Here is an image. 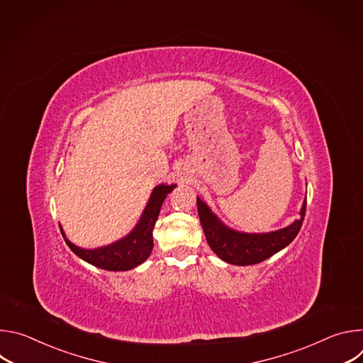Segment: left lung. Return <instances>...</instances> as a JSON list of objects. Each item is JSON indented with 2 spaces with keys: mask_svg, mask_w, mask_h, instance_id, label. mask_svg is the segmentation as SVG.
I'll return each mask as SVG.
<instances>
[{
  "mask_svg": "<svg viewBox=\"0 0 363 363\" xmlns=\"http://www.w3.org/2000/svg\"><path fill=\"white\" fill-rule=\"evenodd\" d=\"M196 206L206 242L221 260L235 266H252L262 263L287 247L298 234L306 214L304 199L300 218L289 227L272 233L248 234L238 233L224 225L210 210V206L199 199V196L196 198Z\"/></svg>",
  "mask_w": 363,
  "mask_h": 363,
  "instance_id": "left-lung-1",
  "label": "left lung"
}]
</instances>
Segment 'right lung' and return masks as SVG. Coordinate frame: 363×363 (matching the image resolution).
Here are the masks:
<instances>
[{
  "label": "right lung",
  "mask_w": 363,
  "mask_h": 363,
  "mask_svg": "<svg viewBox=\"0 0 363 363\" xmlns=\"http://www.w3.org/2000/svg\"><path fill=\"white\" fill-rule=\"evenodd\" d=\"M177 185H165L161 184L155 188L150 194L149 202L145 206V211L136 224V227L128 234L125 238L109 244L106 247H100L96 250H86L74 245L70 242L63 228L60 227V231L70 247V250L79 255L82 260L90 263L94 267L108 270V272H126L132 270L136 266L142 264L146 258L150 255L153 248V238L152 231L155 227V223L158 220L161 206L169 192Z\"/></svg>",
  "instance_id": "obj_1"
}]
</instances>
